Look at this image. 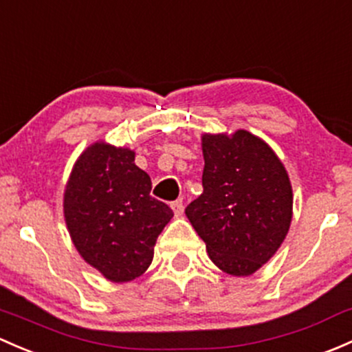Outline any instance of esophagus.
<instances>
[{
	"instance_id": "obj_1",
	"label": "esophagus",
	"mask_w": 352,
	"mask_h": 352,
	"mask_svg": "<svg viewBox=\"0 0 352 352\" xmlns=\"http://www.w3.org/2000/svg\"><path fill=\"white\" fill-rule=\"evenodd\" d=\"M172 209H173V214H175V217H180L184 214V204H182V201H175V202H172Z\"/></svg>"
}]
</instances>
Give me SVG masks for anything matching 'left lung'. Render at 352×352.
I'll list each match as a JSON object with an SVG mask.
<instances>
[{"label":"left lung","mask_w":352,"mask_h":352,"mask_svg":"<svg viewBox=\"0 0 352 352\" xmlns=\"http://www.w3.org/2000/svg\"><path fill=\"white\" fill-rule=\"evenodd\" d=\"M204 192L186 207L212 263L234 276L260 270L282 246L294 194L275 151L246 129L202 135Z\"/></svg>","instance_id":"left-lung-1"}]
</instances>
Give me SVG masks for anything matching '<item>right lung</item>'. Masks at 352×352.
Listing matches in <instances>:
<instances>
[{
  "label": "right lung",
  "mask_w": 352,
  "mask_h": 352,
  "mask_svg": "<svg viewBox=\"0 0 352 352\" xmlns=\"http://www.w3.org/2000/svg\"><path fill=\"white\" fill-rule=\"evenodd\" d=\"M150 190V175L135 165L129 148L96 142L74 164L64 194L65 224L80 256L111 282L146 272L158 234L173 217Z\"/></svg>",
  "instance_id": "add662e5"
}]
</instances>
